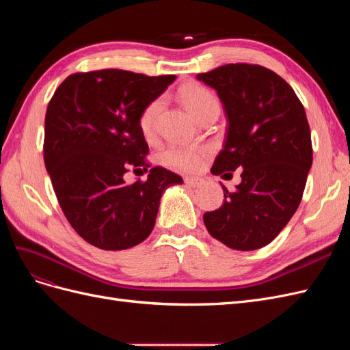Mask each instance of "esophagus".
<instances>
[{"instance_id": "esophagus-1", "label": "esophagus", "mask_w": 350, "mask_h": 350, "mask_svg": "<svg viewBox=\"0 0 350 350\" xmlns=\"http://www.w3.org/2000/svg\"><path fill=\"white\" fill-rule=\"evenodd\" d=\"M184 183H185V185L189 187V188H196V187H201V185H203V184H204V179L197 178V176H187V178L184 179Z\"/></svg>"}]
</instances>
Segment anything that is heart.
Masks as SVG:
<instances>
[{
	"label": "heart",
	"instance_id": "heart-1",
	"mask_svg": "<svg viewBox=\"0 0 350 350\" xmlns=\"http://www.w3.org/2000/svg\"><path fill=\"white\" fill-rule=\"evenodd\" d=\"M179 99L183 100L185 108L198 120L201 115L207 112L210 108L219 107L217 99L207 89L191 84L179 90ZM162 108V100L156 99L147 105L143 109L139 125L140 130L146 137H150L156 129V118ZM208 150L206 147H193V146H169L161 154V161L165 166L178 169V171H196L203 163Z\"/></svg>",
	"mask_w": 350,
	"mask_h": 350
}]
</instances>
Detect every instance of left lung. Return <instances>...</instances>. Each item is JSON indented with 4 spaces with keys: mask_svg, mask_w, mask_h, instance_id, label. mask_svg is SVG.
I'll return each mask as SVG.
<instances>
[{
    "mask_svg": "<svg viewBox=\"0 0 350 350\" xmlns=\"http://www.w3.org/2000/svg\"><path fill=\"white\" fill-rule=\"evenodd\" d=\"M197 79L217 92L228 118L211 174L243 169L235 191L221 185L224 204L204 213V225L232 250L262 248L288 225L302 200L312 165L305 109L289 84L261 66L226 64Z\"/></svg>",
    "mask_w": 350,
    "mask_h": 350,
    "instance_id": "1",
    "label": "left lung"
}]
</instances>
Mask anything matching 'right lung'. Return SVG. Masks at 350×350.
<instances>
[{"instance_id": "right-lung-1", "label": "right lung", "mask_w": 350, "mask_h": 350, "mask_svg": "<svg viewBox=\"0 0 350 350\" xmlns=\"http://www.w3.org/2000/svg\"><path fill=\"white\" fill-rule=\"evenodd\" d=\"M175 79L115 68L76 72L48 105L46 171L70 225L93 247L139 245L152 234L165 189L183 184L162 166L152 167L144 183L124 181L130 169H149L140 115Z\"/></svg>"}]
</instances>
